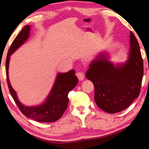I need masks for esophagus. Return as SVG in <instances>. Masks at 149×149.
<instances>
[{"label":"esophagus","mask_w":149,"mask_h":149,"mask_svg":"<svg viewBox=\"0 0 149 149\" xmlns=\"http://www.w3.org/2000/svg\"><path fill=\"white\" fill-rule=\"evenodd\" d=\"M76 75H77V77L78 79H79V80H80V81L84 80V73H83L82 72H77Z\"/></svg>","instance_id":"34e87169"}]
</instances>
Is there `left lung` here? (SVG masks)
Listing matches in <instances>:
<instances>
[{
  "mask_svg": "<svg viewBox=\"0 0 149 149\" xmlns=\"http://www.w3.org/2000/svg\"><path fill=\"white\" fill-rule=\"evenodd\" d=\"M129 59L125 64L114 66L101 53L93 60L86 77L95 87V101L110 114L127 108L139 95L143 76V61L139 42L130 32Z\"/></svg>",
  "mask_w": 149,
  "mask_h": 149,
  "instance_id": "1",
  "label": "left lung"
}]
</instances>
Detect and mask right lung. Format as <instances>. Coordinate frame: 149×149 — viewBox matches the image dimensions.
I'll list each match as a JSON object with an SVG mask.
<instances>
[{"mask_svg": "<svg viewBox=\"0 0 149 149\" xmlns=\"http://www.w3.org/2000/svg\"><path fill=\"white\" fill-rule=\"evenodd\" d=\"M30 26H25L12 42L7 54L6 74L10 93L22 114L27 118L40 122H53L60 119L68 105V93L77 84L78 79L75 71L72 70L65 74H59L51 92L43 104L38 107L24 106L17 99L16 91L12 87L8 77L10 56L26 41L29 37Z\"/></svg>", "mask_w": 149, "mask_h": 149, "instance_id": "right-lung-1", "label": "right lung"}]
</instances>
